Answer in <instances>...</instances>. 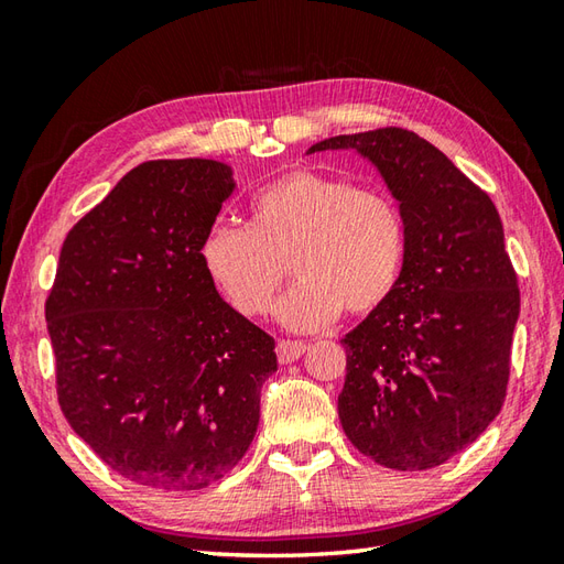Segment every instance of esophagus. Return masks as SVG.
<instances>
[{
	"label": "esophagus",
	"instance_id": "esophagus-1",
	"mask_svg": "<svg viewBox=\"0 0 564 564\" xmlns=\"http://www.w3.org/2000/svg\"><path fill=\"white\" fill-rule=\"evenodd\" d=\"M307 346L303 341H291V339H281L279 346H275V354H279L281 364H293L305 354Z\"/></svg>",
	"mask_w": 564,
	"mask_h": 564
}]
</instances>
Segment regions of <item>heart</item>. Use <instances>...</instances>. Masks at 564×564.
Returning a JSON list of instances; mask_svg holds the SVG:
<instances>
[{
  "label": "heart",
  "mask_w": 564,
  "mask_h": 564,
  "mask_svg": "<svg viewBox=\"0 0 564 564\" xmlns=\"http://www.w3.org/2000/svg\"><path fill=\"white\" fill-rule=\"evenodd\" d=\"M406 257V223L386 191L351 178L291 172L249 203L247 227L215 223L200 242V261L239 315L269 313L285 279L295 285L279 305L291 329H322L344 307L368 315L398 289Z\"/></svg>",
  "instance_id": "b5f03b06"
}]
</instances>
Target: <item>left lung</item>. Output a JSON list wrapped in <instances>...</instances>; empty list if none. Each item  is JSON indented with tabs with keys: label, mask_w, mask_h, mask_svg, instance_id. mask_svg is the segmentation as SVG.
<instances>
[{
	"label": "left lung",
	"mask_w": 564,
	"mask_h": 564,
	"mask_svg": "<svg viewBox=\"0 0 564 564\" xmlns=\"http://www.w3.org/2000/svg\"><path fill=\"white\" fill-rule=\"evenodd\" d=\"M378 166L406 223L398 289L341 339L339 419L392 470H429L470 446L507 398L521 295L499 213L446 154L404 128L322 140Z\"/></svg>",
	"instance_id": "1"
}]
</instances>
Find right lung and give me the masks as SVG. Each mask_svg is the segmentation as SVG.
Returning <instances> with one entry per match:
<instances>
[{
	"label": "right lung",
	"mask_w": 564,
	"mask_h": 564,
	"mask_svg": "<svg viewBox=\"0 0 564 564\" xmlns=\"http://www.w3.org/2000/svg\"><path fill=\"white\" fill-rule=\"evenodd\" d=\"M215 160L130 170L67 232L45 301L57 402L126 480L188 492L242 460L275 341L227 305L200 242L232 194Z\"/></svg>",
	"instance_id": "obj_1"
}]
</instances>
